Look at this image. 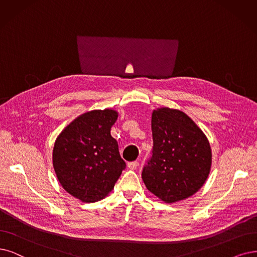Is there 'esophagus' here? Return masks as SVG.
<instances>
[{"mask_svg": "<svg viewBox=\"0 0 257 257\" xmlns=\"http://www.w3.org/2000/svg\"><path fill=\"white\" fill-rule=\"evenodd\" d=\"M138 165H139V163L137 162V161H135V162H129V163L127 164L128 168H129V169H131V170H135V169H137Z\"/></svg>", "mask_w": 257, "mask_h": 257, "instance_id": "1", "label": "esophagus"}]
</instances>
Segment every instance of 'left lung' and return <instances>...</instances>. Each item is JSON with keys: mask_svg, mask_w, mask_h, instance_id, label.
<instances>
[{"mask_svg": "<svg viewBox=\"0 0 257 257\" xmlns=\"http://www.w3.org/2000/svg\"><path fill=\"white\" fill-rule=\"evenodd\" d=\"M154 150L142 173L147 189L165 203L184 200L205 183L212 167L206 136L187 114L158 108L151 114Z\"/></svg>", "mask_w": 257, "mask_h": 257, "instance_id": "obj_1", "label": "left lung"}]
</instances>
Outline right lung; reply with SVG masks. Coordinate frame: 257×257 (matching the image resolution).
Segmentation results:
<instances>
[{"mask_svg": "<svg viewBox=\"0 0 257 257\" xmlns=\"http://www.w3.org/2000/svg\"><path fill=\"white\" fill-rule=\"evenodd\" d=\"M118 112L92 110L76 117L57 137L53 167L65 192L85 203L106 198L126 163L111 136Z\"/></svg>", "mask_w": 257, "mask_h": 257, "instance_id": "1", "label": "right lung"}]
</instances>
